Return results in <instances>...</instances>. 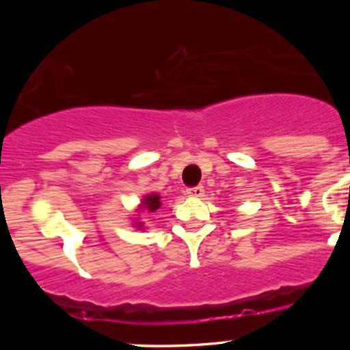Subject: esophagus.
Returning a JSON list of instances; mask_svg holds the SVG:
<instances>
[{"label": "esophagus", "instance_id": "34e87169", "mask_svg": "<svg viewBox=\"0 0 350 350\" xmlns=\"http://www.w3.org/2000/svg\"><path fill=\"white\" fill-rule=\"evenodd\" d=\"M186 194L189 196V198H202V196H204V187L202 186L191 187V189H187Z\"/></svg>", "mask_w": 350, "mask_h": 350}]
</instances>
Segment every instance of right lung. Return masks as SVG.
I'll return each mask as SVG.
<instances>
[{"label": "right lung", "instance_id": "right-lung-1", "mask_svg": "<svg viewBox=\"0 0 350 350\" xmlns=\"http://www.w3.org/2000/svg\"><path fill=\"white\" fill-rule=\"evenodd\" d=\"M161 206V196H159L158 192H151V194L143 196L138 207H136V214L133 219H131V226H133L136 230H144V224L142 222V219H139V214H142V212H156Z\"/></svg>", "mask_w": 350, "mask_h": 350}]
</instances>
